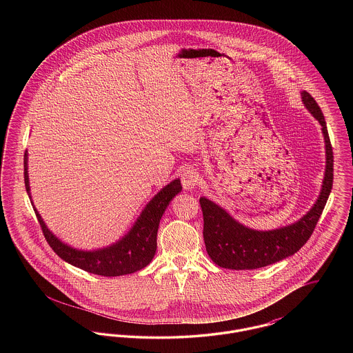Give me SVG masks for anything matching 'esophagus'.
<instances>
[{
  "label": "esophagus",
  "mask_w": 353,
  "mask_h": 353,
  "mask_svg": "<svg viewBox=\"0 0 353 353\" xmlns=\"http://www.w3.org/2000/svg\"><path fill=\"white\" fill-rule=\"evenodd\" d=\"M199 180H200L199 173L193 168H186L181 173V184L186 190L193 189L196 185L199 184Z\"/></svg>",
  "instance_id": "esophagus-1"
}]
</instances>
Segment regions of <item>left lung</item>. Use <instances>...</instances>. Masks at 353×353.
<instances>
[{
	"instance_id": "obj_1",
	"label": "left lung",
	"mask_w": 353,
	"mask_h": 353,
	"mask_svg": "<svg viewBox=\"0 0 353 353\" xmlns=\"http://www.w3.org/2000/svg\"><path fill=\"white\" fill-rule=\"evenodd\" d=\"M302 99L307 110L318 119L325 141V173L319 199L312 209L292 225L270 232L252 230L234 219L214 202L201 197L203 216V241L206 252L219 268L254 270L279 262L299 252L310 239L323 213L334 183V152L327 131V124L316 101L303 91Z\"/></svg>"
}]
</instances>
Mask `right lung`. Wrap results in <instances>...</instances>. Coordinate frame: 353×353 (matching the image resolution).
Segmentation results:
<instances>
[{
  "instance_id": "obj_1",
  "label": "right lung",
  "mask_w": 353,
  "mask_h": 353,
  "mask_svg": "<svg viewBox=\"0 0 353 353\" xmlns=\"http://www.w3.org/2000/svg\"><path fill=\"white\" fill-rule=\"evenodd\" d=\"M23 174L25 186L30 197V186L28 176V153L23 157ZM183 189L180 180H174L163 188L140 214L131 232L115 245L97 250V252H81L62 243L50 230L46 228L39 213L34 209L37 219L41 225L42 233L54 252L66 261L70 265L84 270L91 274L101 276H119L132 274L134 271L145 268L154 256L157 249V230L170 200L180 193Z\"/></svg>"
}]
</instances>
